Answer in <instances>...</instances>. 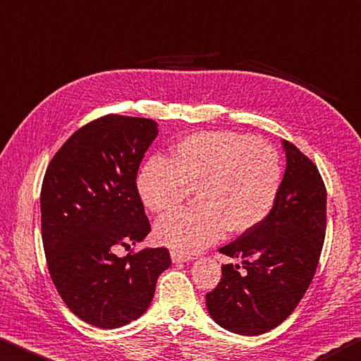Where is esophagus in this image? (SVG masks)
I'll return each mask as SVG.
<instances>
[{"label": "esophagus", "mask_w": 361, "mask_h": 361, "mask_svg": "<svg viewBox=\"0 0 361 361\" xmlns=\"http://www.w3.org/2000/svg\"><path fill=\"white\" fill-rule=\"evenodd\" d=\"M171 260H173V263H187V262H192L193 258L188 257V255L180 254V252L173 250V252H171Z\"/></svg>", "instance_id": "1"}]
</instances>
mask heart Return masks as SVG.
Masks as SVG:
<instances>
[{
    "mask_svg": "<svg viewBox=\"0 0 361 361\" xmlns=\"http://www.w3.org/2000/svg\"><path fill=\"white\" fill-rule=\"evenodd\" d=\"M282 185L279 154L269 144L233 131L187 136L171 160L150 157L136 176L142 204L154 214L176 209L192 190L198 207L158 220L155 239L180 254H195L225 235H244L269 216Z\"/></svg>",
    "mask_w": 361,
    "mask_h": 361,
    "instance_id": "b5f03b06",
    "label": "heart"
}]
</instances>
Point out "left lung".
Returning <instances> with one entry per match:
<instances>
[{"label":"left lung","instance_id":"8db88e82","mask_svg":"<svg viewBox=\"0 0 361 361\" xmlns=\"http://www.w3.org/2000/svg\"><path fill=\"white\" fill-rule=\"evenodd\" d=\"M286 173L269 216L220 249L239 264H224L206 295L212 320L225 330L257 336L295 311L317 269L326 230V188L319 169L283 139Z\"/></svg>","mask_w":361,"mask_h":361}]
</instances>
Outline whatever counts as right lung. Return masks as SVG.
Listing matches in <instances>:
<instances>
[{"instance_id": "add662e5", "label": "right lung", "mask_w": 361, "mask_h": 361, "mask_svg": "<svg viewBox=\"0 0 361 361\" xmlns=\"http://www.w3.org/2000/svg\"><path fill=\"white\" fill-rule=\"evenodd\" d=\"M157 135L152 118L101 117L61 145L44 176L41 230L49 273L69 311L88 325L111 330L141 317L158 276L171 267L164 247L116 255L150 231L136 176Z\"/></svg>"}]
</instances>
